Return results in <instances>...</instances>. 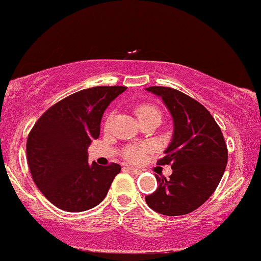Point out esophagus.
<instances>
[{
  "label": "esophagus",
  "instance_id": "34e87169",
  "mask_svg": "<svg viewBox=\"0 0 261 261\" xmlns=\"http://www.w3.org/2000/svg\"><path fill=\"white\" fill-rule=\"evenodd\" d=\"M126 171H128V172H131L133 174H135V176H137V174L141 173V171L137 170V168H133V167H125Z\"/></svg>",
  "mask_w": 261,
  "mask_h": 261
}]
</instances>
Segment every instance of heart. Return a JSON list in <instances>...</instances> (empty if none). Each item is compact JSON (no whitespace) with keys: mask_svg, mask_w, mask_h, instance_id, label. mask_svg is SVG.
Wrapping results in <instances>:
<instances>
[{"mask_svg":"<svg viewBox=\"0 0 261 261\" xmlns=\"http://www.w3.org/2000/svg\"><path fill=\"white\" fill-rule=\"evenodd\" d=\"M136 115L139 117V120L144 119V117L151 116V115H159L160 116V111L159 109L151 104H141L136 108ZM113 121V116H109L107 120H105V126L109 127ZM150 150L148 145H131L127 146V147L124 148L122 151V156H124L125 160H127L128 162L133 163H137L140 161H142L144 159L145 153Z\"/></svg>","mask_w":261,"mask_h":261,"instance_id":"1","label":"heart"}]
</instances>
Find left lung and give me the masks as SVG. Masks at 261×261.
<instances>
[{
	"label": "left lung",
	"mask_w": 261,
	"mask_h": 261,
	"mask_svg": "<svg viewBox=\"0 0 261 261\" xmlns=\"http://www.w3.org/2000/svg\"><path fill=\"white\" fill-rule=\"evenodd\" d=\"M146 90L161 96L173 119V136L159 165H171L170 178L156 176L157 190L145 200L163 216H183L200 207L218 187L228 162L227 144L210 111L182 91Z\"/></svg>",
	"instance_id": "1"
}]
</instances>
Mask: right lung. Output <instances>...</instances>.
I'll use <instances>...</instances> for the list:
<instances>
[{
	"label": "right lung",
	"instance_id": "1",
	"mask_svg": "<svg viewBox=\"0 0 261 261\" xmlns=\"http://www.w3.org/2000/svg\"><path fill=\"white\" fill-rule=\"evenodd\" d=\"M126 87H94L50 107L27 139V162L34 183L59 210L83 212L98 205L121 166L88 163V147L100 135L111 101Z\"/></svg>",
	"mask_w": 261,
	"mask_h": 261
}]
</instances>
